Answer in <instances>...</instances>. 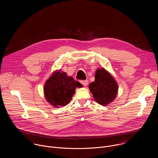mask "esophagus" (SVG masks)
<instances>
[{
    "instance_id": "esophagus-1",
    "label": "esophagus",
    "mask_w": 158,
    "mask_h": 158,
    "mask_svg": "<svg viewBox=\"0 0 158 158\" xmlns=\"http://www.w3.org/2000/svg\"><path fill=\"white\" fill-rule=\"evenodd\" d=\"M81 83L84 85V86H87L88 84V81L85 80V81H81Z\"/></svg>"
}]
</instances>
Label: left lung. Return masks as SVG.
<instances>
[{
    "instance_id": "left-lung-1",
    "label": "left lung",
    "mask_w": 158,
    "mask_h": 158,
    "mask_svg": "<svg viewBox=\"0 0 158 158\" xmlns=\"http://www.w3.org/2000/svg\"><path fill=\"white\" fill-rule=\"evenodd\" d=\"M89 88L94 100L102 106H107L113 101L118 91L116 81L104 68L96 71L95 81L90 83Z\"/></svg>"
}]
</instances>
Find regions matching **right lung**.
<instances>
[{
	"mask_svg": "<svg viewBox=\"0 0 158 158\" xmlns=\"http://www.w3.org/2000/svg\"><path fill=\"white\" fill-rule=\"evenodd\" d=\"M82 86L80 82L59 70L54 72L45 84L44 95L47 101L54 107L65 106L72 99L76 88Z\"/></svg>",
	"mask_w": 158,
	"mask_h": 158,
	"instance_id": "obj_1",
	"label": "right lung"
}]
</instances>
